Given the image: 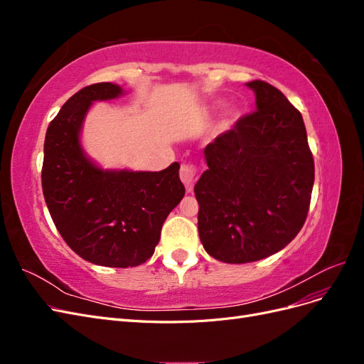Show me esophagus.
I'll list each match as a JSON object with an SVG mask.
<instances>
[{
  "instance_id": "obj_1",
  "label": "esophagus",
  "mask_w": 364,
  "mask_h": 364,
  "mask_svg": "<svg viewBox=\"0 0 364 364\" xmlns=\"http://www.w3.org/2000/svg\"><path fill=\"white\" fill-rule=\"evenodd\" d=\"M179 176H181V181L183 182V185L186 186V190L191 191L193 190V185L196 182V176H197V170H196L194 165L183 164L182 167H181Z\"/></svg>"
}]
</instances>
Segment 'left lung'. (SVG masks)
<instances>
[{"label": "left lung", "instance_id": "obj_1", "mask_svg": "<svg viewBox=\"0 0 364 364\" xmlns=\"http://www.w3.org/2000/svg\"><path fill=\"white\" fill-rule=\"evenodd\" d=\"M257 111L205 149L194 186L199 235L213 258L245 264L279 252L310 209L314 161L301 112L278 87L253 80Z\"/></svg>", "mask_w": 364, "mask_h": 364}]
</instances>
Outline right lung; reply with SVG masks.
<instances>
[{
  "instance_id": "1",
  "label": "right lung",
  "mask_w": 364,
  "mask_h": 364,
  "mask_svg": "<svg viewBox=\"0 0 364 364\" xmlns=\"http://www.w3.org/2000/svg\"><path fill=\"white\" fill-rule=\"evenodd\" d=\"M123 94L114 83L75 92L50 123L42 191L59 234L77 255L105 267H135L155 252L165 218L185 194L178 162L162 171L102 170L80 146L92 102Z\"/></svg>"
}]
</instances>
